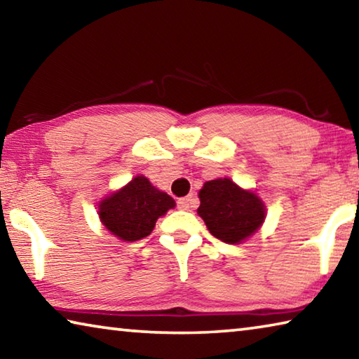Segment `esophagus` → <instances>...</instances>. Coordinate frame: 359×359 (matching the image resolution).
Masks as SVG:
<instances>
[{
  "label": "esophagus",
  "instance_id": "obj_1",
  "mask_svg": "<svg viewBox=\"0 0 359 359\" xmlns=\"http://www.w3.org/2000/svg\"><path fill=\"white\" fill-rule=\"evenodd\" d=\"M177 205H179V209H182V210H190L191 208H194V205H196V199H194L193 196L180 198L179 201H177Z\"/></svg>",
  "mask_w": 359,
  "mask_h": 359
}]
</instances>
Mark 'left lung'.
<instances>
[{
  "instance_id": "1",
  "label": "left lung",
  "mask_w": 359,
  "mask_h": 359,
  "mask_svg": "<svg viewBox=\"0 0 359 359\" xmlns=\"http://www.w3.org/2000/svg\"><path fill=\"white\" fill-rule=\"evenodd\" d=\"M198 196V215L224 244H242L264 223L266 205L261 198L228 177L205 182Z\"/></svg>"
}]
</instances>
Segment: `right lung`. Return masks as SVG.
I'll list each match as a JSON object with an SVG mask.
<instances>
[{
  "label": "right lung",
  "mask_w": 359,
  "mask_h": 359,
  "mask_svg": "<svg viewBox=\"0 0 359 359\" xmlns=\"http://www.w3.org/2000/svg\"><path fill=\"white\" fill-rule=\"evenodd\" d=\"M175 201L168 193L158 190L145 175H136L120 190L101 199L98 215L109 233L125 242H135L149 236L155 223Z\"/></svg>",
  "instance_id": "obj_1"
}]
</instances>
